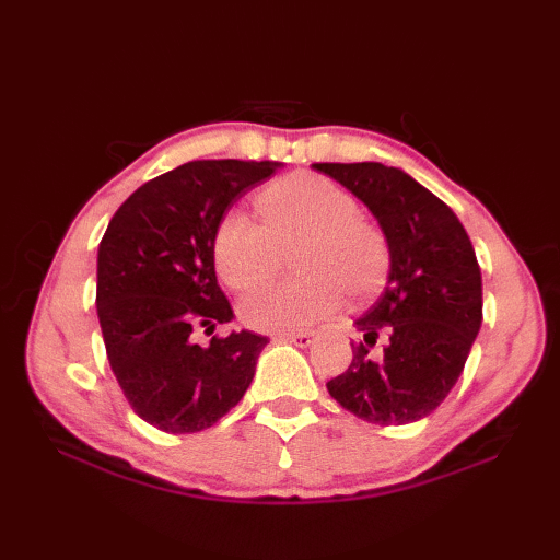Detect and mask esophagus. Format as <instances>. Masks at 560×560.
Here are the masks:
<instances>
[{"label":"esophagus","instance_id":"34e87169","mask_svg":"<svg viewBox=\"0 0 560 560\" xmlns=\"http://www.w3.org/2000/svg\"><path fill=\"white\" fill-rule=\"evenodd\" d=\"M279 339L289 341V343H295V347H301V349H307L315 341L313 331H299V335H281Z\"/></svg>","mask_w":560,"mask_h":560}]
</instances>
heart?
Masks as SVG:
<instances>
[{
    "label": "heart",
    "mask_w": 560,
    "mask_h": 560,
    "mask_svg": "<svg viewBox=\"0 0 560 560\" xmlns=\"http://www.w3.org/2000/svg\"><path fill=\"white\" fill-rule=\"evenodd\" d=\"M265 223L241 209L225 211L213 233V265L235 291L255 287L277 261V245L305 237L303 281H269L245 295L241 317L267 335H293L335 315L351 299L373 293L385 279V235L359 217V201L325 175L291 173L261 189Z\"/></svg>",
    "instance_id": "1"
}]
</instances>
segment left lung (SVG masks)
Listing matches in <instances>:
<instances>
[{"label": "left lung", "instance_id": "8db88e82", "mask_svg": "<svg viewBox=\"0 0 560 560\" xmlns=\"http://www.w3.org/2000/svg\"><path fill=\"white\" fill-rule=\"evenodd\" d=\"M359 197L389 249L383 293L355 319L363 343L327 389L377 425L425 419L455 387L483 317L481 269L467 231L443 199L383 163H313ZM377 336L384 355L366 353Z\"/></svg>", "mask_w": 560, "mask_h": 560}]
</instances>
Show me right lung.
<instances>
[{
    "label": "right lung",
    "mask_w": 560,
    "mask_h": 560,
    "mask_svg": "<svg viewBox=\"0 0 560 560\" xmlns=\"http://www.w3.org/2000/svg\"><path fill=\"white\" fill-rule=\"evenodd\" d=\"M277 161H192L153 177L115 211L98 245L96 307L105 351L127 401L165 433H197L243 399L269 339L211 337L231 323L213 267V233Z\"/></svg>",
    "instance_id": "1"
}]
</instances>
